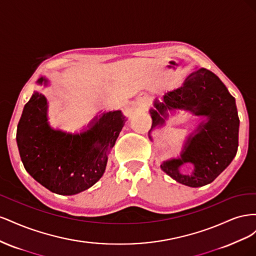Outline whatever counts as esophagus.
Listing matches in <instances>:
<instances>
[{"mask_svg": "<svg viewBox=\"0 0 256 256\" xmlns=\"http://www.w3.org/2000/svg\"><path fill=\"white\" fill-rule=\"evenodd\" d=\"M150 102H148V99L146 97H142V98H138V100L136 102V106L140 108V109H145V108L148 106Z\"/></svg>", "mask_w": 256, "mask_h": 256, "instance_id": "obj_1", "label": "esophagus"}]
</instances>
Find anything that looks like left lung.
<instances>
[{
  "mask_svg": "<svg viewBox=\"0 0 256 256\" xmlns=\"http://www.w3.org/2000/svg\"><path fill=\"white\" fill-rule=\"evenodd\" d=\"M189 111L204 120L187 136L178 158L166 160L160 168L177 182L192 188L212 182L236 156L239 118L235 98L210 70L198 68L184 80L182 86L168 92L150 110L152 124L148 131L166 125L168 111ZM186 163L195 166L192 174H182Z\"/></svg>",
  "mask_w": 256,
  "mask_h": 256,
  "instance_id": "obj_1",
  "label": "left lung"
}]
</instances>
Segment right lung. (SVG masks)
I'll return each mask as SVG.
<instances>
[{
	"instance_id": "1",
	"label": "right lung",
	"mask_w": 256,
	"mask_h": 256,
	"mask_svg": "<svg viewBox=\"0 0 256 256\" xmlns=\"http://www.w3.org/2000/svg\"><path fill=\"white\" fill-rule=\"evenodd\" d=\"M47 86L40 76L36 82ZM127 118L120 110L104 112L80 134L54 129L48 122V102L42 92L24 106L17 128L22 164L36 182L53 193L74 196L95 184L106 171L108 156Z\"/></svg>"
}]
</instances>
